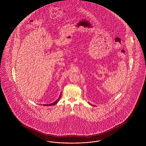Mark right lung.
I'll use <instances>...</instances> for the list:
<instances>
[{
  "instance_id": "1",
  "label": "right lung",
  "mask_w": 146,
  "mask_h": 146,
  "mask_svg": "<svg viewBox=\"0 0 146 146\" xmlns=\"http://www.w3.org/2000/svg\"><path fill=\"white\" fill-rule=\"evenodd\" d=\"M60 97H61V95H60V96H59V97L58 98V99L56 101L53 102V103H51V104H43V106H54V105H55V104H56L59 101V100H60Z\"/></svg>"
}]
</instances>
